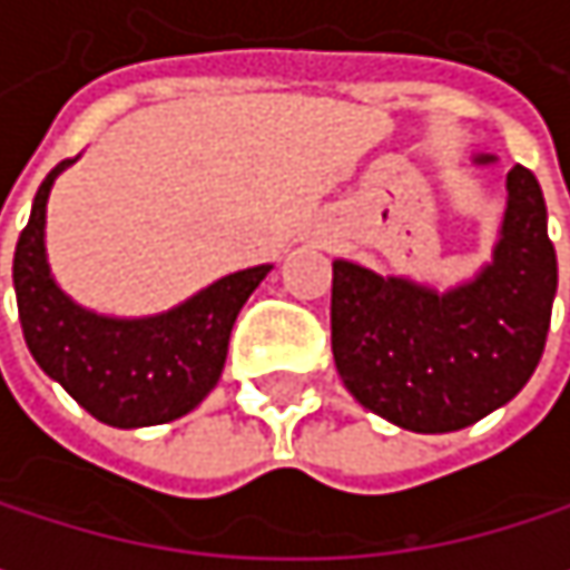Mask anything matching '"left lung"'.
<instances>
[{"mask_svg":"<svg viewBox=\"0 0 570 570\" xmlns=\"http://www.w3.org/2000/svg\"><path fill=\"white\" fill-rule=\"evenodd\" d=\"M479 155L475 165H492ZM492 261L435 289L333 261V360L360 405L409 432H455L512 402L531 380L551 323L558 257L534 174L505 177Z\"/></svg>","mask_w":570,"mask_h":570,"instance_id":"obj_1","label":"left lung"}]
</instances>
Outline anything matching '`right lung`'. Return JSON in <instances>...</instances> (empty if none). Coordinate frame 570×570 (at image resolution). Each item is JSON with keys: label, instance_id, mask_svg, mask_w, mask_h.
<instances>
[{"label": "right lung", "instance_id": "1", "mask_svg": "<svg viewBox=\"0 0 570 570\" xmlns=\"http://www.w3.org/2000/svg\"><path fill=\"white\" fill-rule=\"evenodd\" d=\"M68 165L75 158L42 180L16 244L12 284L29 353L49 380L105 425L141 429L180 419L217 386L234 320L274 267L227 274L155 316L85 309L56 284L46 254V207Z\"/></svg>", "mask_w": 570, "mask_h": 570}]
</instances>
